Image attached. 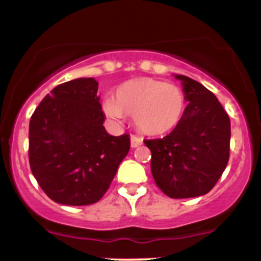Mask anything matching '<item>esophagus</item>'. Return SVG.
Segmentation results:
<instances>
[{
  "mask_svg": "<svg viewBox=\"0 0 261 261\" xmlns=\"http://www.w3.org/2000/svg\"><path fill=\"white\" fill-rule=\"evenodd\" d=\"M140 145H143V139L135 135L131 136V147H138Z\"/></svg>",
  "mask_w": 261,
  "mask_h": 261,
  "instance_id": "1",
  "label": "esophagus"
}]
</instances>
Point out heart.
<instances>
[{
  "label": "heart",
  "mask_w": 261,
  "mask_h": 261,
  "mask_svg": "<svg viewBox=\"0 0 261 261\" xmlns=\"http://www.w3.org/2000/svg\"><path fill=\"white\" fill-rule=\"evenodd\" d=\"M107 115L114 118L130 116L143 134L162 136L174 130L186 112V96L175 84L136 78L117 87L115 99L105 102Z\"/></svg>",
  "instance_id": "heart-1"
}]
</instances>
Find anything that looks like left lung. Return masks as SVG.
Returning a JSON list of instances; mask_svg holds the SVG:
<instances>
[{
	"label": "left lung",
	"mask_w": 261,
	"mask_h": 261,
	"mask_svg": "<svg viewBox=\"0 0 261 261\" xmlns=\"http://www.w3.org/2000/svg\"><path fill=\"white\" fill-rule=\"evenodd\" d=\"M183 84L186 107L180 123L163 139L144 140L151 151V174L170 198L208 193L230 158L231 123L211 91L192 78L177 74Z\"/></svg>",
	"instance_id": "obj_1"
}]
</instances>
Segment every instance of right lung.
Listing matches in <instances>:
<instances>
[{"mask_svg":"<svg viewBox=\"0 0 261 261\" xmlns=\"http://www.w3.org/2000/svg\"><path fill=\"white\" fill-rule=\"evenodd\" d=\"M97 91L93 78L65 82L44 97L30 118L31 172L57 203L98 202L130 150V135L107 134Z\"/></svg>","mask_w":261,"mask_h":261,"instance_id":"right-lung-1","label":"right lung"}]
</instances>
